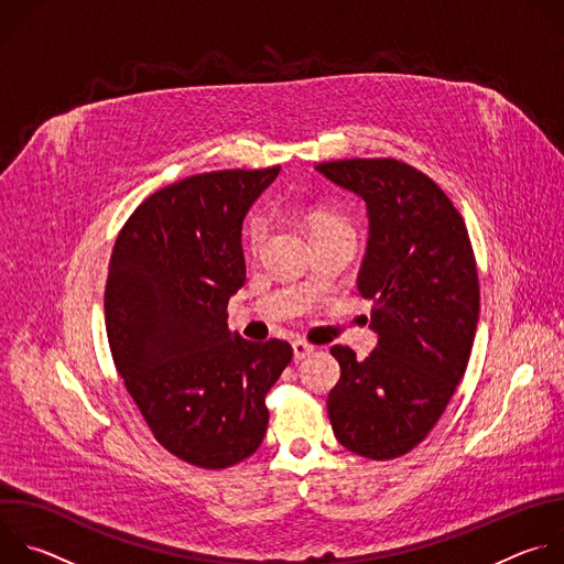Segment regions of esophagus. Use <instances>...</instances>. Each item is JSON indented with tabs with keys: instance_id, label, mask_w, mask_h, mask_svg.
Returning <instances> with one entry per match:
<instances>
[{
	"instance_id": "obj_1",
	"label": "esophagus",
	"mask_w": 564,
	"mask_h": 564,
	"mask_svg": "<svg viewBox=\"0 0 564 564\" xmlns=\"http://www.w3.org/2000/svg\"><path fill=\"white\" fill-rule=\"evenodd\" d=\"M292 350H294V359L299 361V359H305L307 355H312L314 352V346H310V344H305V341H292Z\"/></svg>"
}]
</instances>
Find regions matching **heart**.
I'll list each match as a JSON object with an SVG mask.
<instances>
[{
	"label": "heart",
	"mask_w": 564,
	"mask_h": 564,
	"mask_svg": "<svg viewBox=\"0 0 564 564\" xmlns=\"http://www.w3.org/2000/svg\"><path fill=\"white\" fill-rule=\"evenodd\" d=\"M310 236H321V234H328V231H337V229H348V225L333 212L324 209V207H305L299 209ZM248 236L252 243H259L261 236H263V220L259 216H252L248 223Z\"/></svg>",
	"instance_id": "b5f03b06"
}]
</instances>
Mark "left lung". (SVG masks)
Listing matches in <instances>:
<instances>
[{"label":"left lung","instance_id":"1","mask_svg":"<svg viewBox=\"0 0 564 564\" xmlns=\"http://www.w3.org/2000/svg\"><path fill=\"white\" fill-rule=\"evenodd\" d=\"M316 172L366 203L357 288L372 299L377 335L366 359L346 346L330 350L341 366L330 424L357 455L399 457L437 424L470 357L479 285L468 231L448 196L399 160H335Z\"/></svg>","mask_w":564,"mask_h":564}]
</instances>
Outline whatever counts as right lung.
Returning a JSON list of instances; mask_svg holds the SVG:
<instances>
[{
  "label": "right lung",
  "instance_id": "right-lung-1",
  "mask_svg": "<svg viewBox=\"0 0 564 564\" xmlns=\"http://www.w3.org/2000/svg\"><path fill=\"white\" fill-rule=\"evenodd\" d=\"M281 167L189 176L151 194L109 263L111 355L153 437L200 468L250 457L268 429L265 394L292 361L288 341L227 328L246 283L240 229Z\"/></svg>",
  "mask_w": 564,
  "mask_h": 564
}]
</instances>
